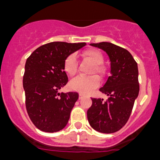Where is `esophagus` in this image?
<instances>
[{"label": "esophagus", "instance_id": "esophagus-1", "mask_svg": "<svg viewBox=\"0 0 160 160\" xmlns=\"http://www.w3.org/2000/svg\"><path fill=\"white\" fill-rule=\"evenodd\" d=\"M82 97H83V94H82V93H79V98H82Z\"/></svg>", "mask_w": 160, "mask_h": 160}]
</instances>
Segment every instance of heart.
Instances as JSON below:
<instances>
[{
  "label": "heart",
  "mask_w": 160,
  "mask_h": 160,
  "mask_svg": "<svg viewBox=\"0 0 160 160\" xmlns=\"http://www.w3.org/2000/svg\"><path fill=\"white\" fill-rule=\"evenodd\" d=\"M82 56L94 63V66L91 69L90 73H96L101 78L104 77L107 74V68L102 64L104 58L101 52L95 49H87L82 52ZM63 69L69 75L73 76L75 74L78 70V62L74 55H69L65 59ZM98 84H99V78L97 75L78 76L70 82V87L72 90L79 92L89 93L96 88Z\"/></svg>",
  "instance_id": "1"
}]
</instances>
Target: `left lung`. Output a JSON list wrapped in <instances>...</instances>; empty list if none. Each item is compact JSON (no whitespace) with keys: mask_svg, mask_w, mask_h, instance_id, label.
I'll use <instances>...</instances> for the list:
<instances>
[{"mask_svg":"<svg viewBox=\"0 0 160 160\" xmlns=\"http://www.w3.org/2000/svg\"><path fill=\"white\" fill-rule=\"evenodd\" d=\"M102 49L111 61V75L99 89L108 96L107 100L92 98L87 111L91 128L101 133H114L127 123L139 92L137 62L124 48L110 42L92 43Z\"/></svg>","mask_w":160,"mask_h":160,"instance_id":"obj_1","label":"left lung"}]
</instances>
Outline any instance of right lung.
I'll list each match as a JSON object with an SVG mask.
<instances>
[{"label": "right lung", "mask_w": 160, "mask_h": 160, "mask_svg": "<svg viewBox=\"0 0 160 160\" xmlns=\"http://www.w3.org/2000/svg\"><path fill=\"white\" fill-rule=\"evenodd\" d=\"M86 45L50 42L35 49L26 60L23 76L25 107L32 123L41 131L57 132L67 124L78 94L58 92L68 82L64 61Z\"/></svg>", "instance_id": "add662e5"}]
</instances>
